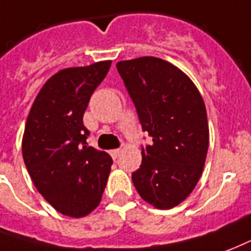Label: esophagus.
Listing matches in <instances>:
<instances>
[{
    "mask_svg": "<svg viewBox=\"0 0 251 251\" xmlns=\"http://www.w3.org/2000/svg\"><path fill=\"white\" fill-rule=\"evenodd\" d=\"M119 155H120V150H112V151H111V156H112L113 159H118L119 158Z\"/></svg>",
    "mask_w": 251,
    "mask_h": 251,
    "instance_id": "obj_1",
    "label": "esophagus"
}]
</instances>
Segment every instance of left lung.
I'll return each mask as SVG.
<instances>
[{
    "mask_svg": "<svg viewBox=\"0 0 251 251\" xmlns=\"http://www.w3.org/2000/svg\"><path fill=\"white\" fill-rule=\"evenodd\" d=\"M143 131L152 144L142 148L132 173L139 195L153 207L178 206L202 175L208 150L206 107L186 73L162 58H133L116 64Z\"/></svg>",
    "mask_w": 251,
    "mask_h": 251,
    "instance_id": "left-lung-1",
    "label": "left lung"
}]
</instances>
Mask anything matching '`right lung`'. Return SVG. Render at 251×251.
<instances>
[{
	"instance_id": "obj_1",
	"label": "right lung",
	"mask_w": 251,
	"mask_h": 251,
	"mask_svg": "<svg viewBox=\"0 0 251 251\" xmlns=\"http://www.w3.org/2000/svg\"><path fill=\"white\" fill-rule=\"evenodd\" d=\"M111 61L67 68L40 89L26 119L23 156L33 183L58 213L81 218L101 201L112 158L89 147L83 116Z\"/></svg>"
}]
</instances>
